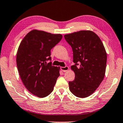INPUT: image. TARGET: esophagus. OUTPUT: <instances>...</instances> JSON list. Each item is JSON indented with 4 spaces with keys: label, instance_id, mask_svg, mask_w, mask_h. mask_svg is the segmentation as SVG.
Returning a JSON list of instances; mask_svg holds the SVG:
<instances>
[{
    "label": "esophagus",
    "instance_id": "esophagus-1",
    "mask_svg": "<svg viewBox=\"0 0 123 123\" xmlns=\"http://www.w3.org/2000/svg\"><path fill=\"white\" fill-rule=\"evenodd\" d=\"M60 69L63 72H66L69 70V67L68 66H66L65 67H60Z\"/></svg>",
    "mask_w": 123,
    "mask_h": 123
}]
</instances>
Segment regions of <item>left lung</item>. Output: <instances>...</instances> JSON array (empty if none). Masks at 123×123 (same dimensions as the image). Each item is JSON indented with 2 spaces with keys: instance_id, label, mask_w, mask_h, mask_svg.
<instances>
[{
  "instance_id": "1",
  "label": "left lung",
  "mask_w": 123,
  "mask_h": 123,
  "mask_svg": "<svg viewBox=\"0 0 123 123\" xmlns=\"http://www.w3.org/2000/svg\"><path fill=\"white\" fill-rule=\"evenodd\" d=\"M73 53L75 73L69 81V90L75 96L86 98L98 88L105 73L107 55L99 37L90 31H81L64 35Z\"/></svg>"
}]
</instances>
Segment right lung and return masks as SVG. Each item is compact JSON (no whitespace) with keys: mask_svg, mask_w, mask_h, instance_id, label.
Returning a JSON list of instances; mask_svg holds the SVG:
<instances>
[{"mask_svg":"<svg viewBox=\"0 0 123 123\" xmlns=\"http://www.w3.org/2000/svg\"><path fill=\"white\" fill-rule=\"evenodd\" d=\"M62 39L61 34L33 30L20 43L17 54L18 70L25 86L37 97H47L54 89L59 68L47 62L51 61V49Z\"/></svg>","mask_w":123,"mask_h":123,"instance_id":"obj_1","label":"right lung"}]
</instances>
